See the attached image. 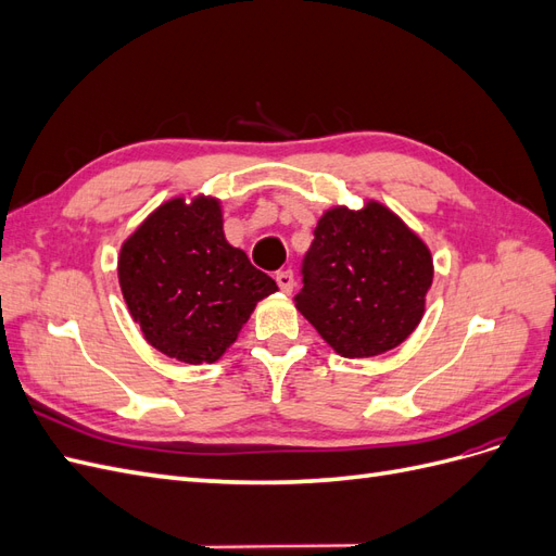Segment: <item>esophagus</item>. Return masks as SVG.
<instances>
[{"label": "esophagus", "mask_w": 556, "mask_h": 556, "mask_svg": "<svg viewBox=\"0 0 556 556\" xmlns=\"http://www.w3.org/2000/svg\"><path fill=\"white\" fill-rule=\"evenodd\" d=\"M276 282H278V288H280L285 294H290L292 288H294V276H292L290 268H285V271H278V274H276Z\"/></svg>", "instance_id": "34e87169"}]
</instances>
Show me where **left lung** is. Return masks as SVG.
<instances>
[{"instance_id": "obj_1", "label": "left lung", "mask_w": 556, "mask_h": 556, "mask_svg": "<svg viewBox=\"0 0 556 556\" xmlns=\"http://www.w3.org/2000/svg\"><path fill=\"white\" fill-rule=\"evenodd\" d=\"M313 233L296 311L345 359L399 348L427 311L429 245L376 199L327 208Z\"/></svg>"}]
</instances>
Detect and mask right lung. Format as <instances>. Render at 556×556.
I'll return each instance as SVG.
<instances>
[{"instance_id": "right-lung-1", "label": "right lung", "mask_w": 556, "mask_h": 556, "mask_svg": "<svg viewBox=\"0 0 556 556\" xmlns=\"http://www.w3.org/2000/svg\"><path fill=\"white\" fill-rule=\"evenodd\" d=\"M117 280L143 339L194 366L220 359L260 301L278 292L225 239L223 201L201 192L166 199L129 233Z\"/></svg>"}]
</instances>
